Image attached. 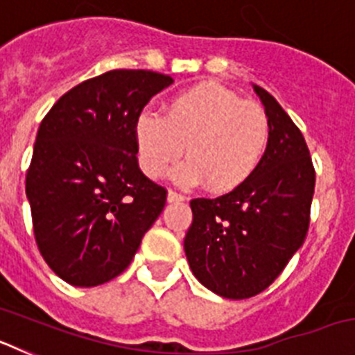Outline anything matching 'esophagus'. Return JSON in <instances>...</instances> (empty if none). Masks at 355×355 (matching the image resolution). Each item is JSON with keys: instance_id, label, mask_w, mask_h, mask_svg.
I'll use <instances>...</instances> for the list:
<instances>
[{"instance_id": "esophagus-1", "label": "esophagus", "mask_w": 355, "mask_h": 355, "mask_svg": "<svg viewBox=\"0 0 355 355\" xmlns=\"http://www.w3.org/2000/svg\"><path fill=\"white\" fill-rule=\"evenodd\" d=\"M184 199H187V197L181 196V193H178V192H172V190L167 193V200H168V202H183Z\"/></svg>"}]
</instances>
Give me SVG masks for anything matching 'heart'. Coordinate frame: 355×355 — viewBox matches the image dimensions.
Wrapping results in <instances>:
<instances>
[{"label":"heart","mask_w":355,"mask_h":355,"mask_svg":"<svg viewBox=\"0 0 355 355\" xmlns=\"http://www.w3.org/2000/svg\"><path fill=\"white\" fill-rule=\"evenodd\" d=\"M270 142L266 112L254 101L215 81H200L168 99L162 115L144 110L135 121V147L140 168L153 180L167 175L187 150L188 159L174 171L183 187L208 180L215 192L245 183Z\"/></svg>","instance_id":"obj_1"}]
</instances>
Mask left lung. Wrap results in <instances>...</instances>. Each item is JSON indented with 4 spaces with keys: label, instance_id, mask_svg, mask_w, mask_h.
<instances>
[{
    "label": "left lung",
    "instance_id": "obj_1",
    "mask_svg": "<svg viewBox=\"0 0 355 355\" xmlns=\"http://www.w3.org/2000/svg\"><path fill=\"white\" fill-rule=\"evenodd\" d=\"M270 122L258 171L233 192L192 199L184 254L202 286L224 299L261 293L306 240L315 168L300 130L275 97L252 85Z\"/></svg>",
    "mask_w": 355,
    "mask_h": 355
}]
</instances>
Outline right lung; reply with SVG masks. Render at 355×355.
Segmentation results:
<instances>
[{
  "instance_id": "obj_1",
  "label": "right lung",
  "mask_w": 355,
  "mask_h": 355,
  "mask_svg": "<svg viewBox=\"0 0 355 355\" xmlns=\"http://www.w3.org/2000/svg\"><path fill=\"white\" fill-rule=\"evenodd\" d=\"M174 83L144 69H115L58 99L40 122L26 197L42 258L72 286L126 270L162 213L167 190L142 174L135 121Z\"/></svg>"
}]
</instances>
